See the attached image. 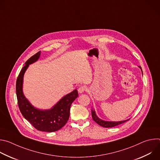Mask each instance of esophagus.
I'll return each instance as SVG.
<instances>
[{"label":"esophagus","mask_w":160,"mask_h":160,"mask_svg":"<svg viewBox=\"0 0 160 160\" xmlns=\"http://www.w3.org/2000/svg\"><path fill=\"white\" fill-rule=\"evenodd\" d=\"M86 90H87V87L85 86H81L78 88V91L79 93L81 94V93H83V92H85Z\"/></svg>","instance_id":"1"}]
</instances>
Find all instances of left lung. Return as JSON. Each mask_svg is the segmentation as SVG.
Segmentation results:
<instances>
[{
    "label": "left lung",
    "mask_w": 160,
    "mask_h": 160,
    "mask_svg": "<svg viewBox=\"0 0 160 160\" xmlns=\"http://www.w3.org/2000/svg\"><path fill=\"white\" fill-rule=\"evenodd\" d=\"M141 70L142 71V68L141 66H139ZM91 112H92V119L94 120V122H96L98 125H101V127H105V128H111V127H115V126H117L118 125H120V124H122L127 121H128L130 119H127L126 120H124V121H120V122H109V121H104V120H102L101 119H100L97 115H96V113L95 112V110L94 109H92L91 110Z\"/></svg>",
    "instance_id": "obj_1"
}]
</instances>
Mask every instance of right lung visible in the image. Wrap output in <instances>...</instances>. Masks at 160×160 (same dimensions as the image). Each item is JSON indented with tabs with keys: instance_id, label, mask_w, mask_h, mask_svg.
<instances>
[{
	"instance_id": "add662e5",
	"label": "right lung",
	"mask_w": 160,
	"mask_h": 160,
	"mask_svg": "<svg viewBox=\"0 0 160 160\" xmlns=\"http://www.w3.org/2000/svg\"><path fill=\"white\" fill-rule=\"evenodd\" d=\"M40 51L32 56L25 62L16 81V90L18 104L23 117L37 130L52 132L61 128L70 117V106L78 98L77 89L62 97L52 108L49 109H39L34 107L25 96L22 92L24 74L29 65L36 62L40 58Z\"/></svg>"
}]
</instances>
